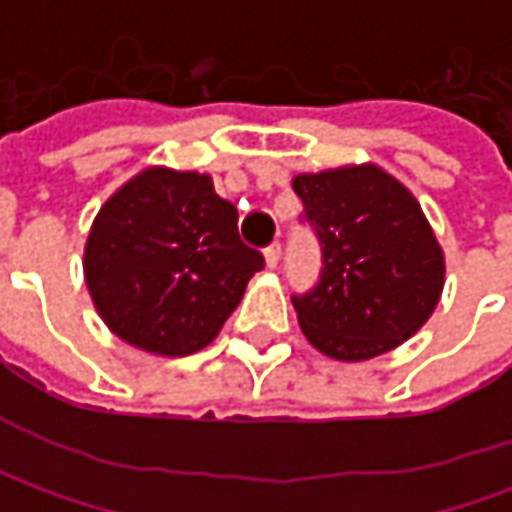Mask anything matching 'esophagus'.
Wrapping results in <instances>:
<instances>
[{
    "label": "esophagus",
    "mask_w": 512,
    "mask_h": 512,
    "mask_svg": "<svg viewBox=\"0 0 512 512\" xmlns=\"http://www.w3.org/2000/svg\"><path fill=\"white\" fill-rule=\"evenodd\" d=\"M279 256H282V245H279V242H273V245L265 250V265L273 270V267L279 265Z\"/></svg>",
    "instance_id": "esophagus-1"
}]
</instances>
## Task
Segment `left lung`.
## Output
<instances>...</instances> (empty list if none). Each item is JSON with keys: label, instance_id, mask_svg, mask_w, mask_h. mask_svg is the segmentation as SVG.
<instances>
[{"label": "left lung", "instance_id": "obj_1", "mask_svg": "<svg viewBox=\"0 0 512 512\" xmlns=\"http://www.w3.org/2000/svg\"><path fill=\"white\" fill-rule=\"evenodd\" d=\"M325 250L316 290L296 296L305 339L336 362L396 350L433 316L444 290V250L419 199L376 162L296 173Z\"/></svg>", "mask_w": 512, "mask_h": 512}]
</instances>
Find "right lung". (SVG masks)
<instances>
[{"label": "right lung", "instance_id": "1", "mask_svg": "<svg viewBox=\"0 0 512 512\" xmlns=\"http://www.w3.org/2000/svg\"><path fill=\"white\" fill-rule=\"evenodd\" d=\"M239 210L199 170L150 165L116 187L85 239V285L113 336L190 356L219 336L265 259L239 239Z\"/></svg>", "mask_w": 512, "mask_h": 512}]
</instances>
